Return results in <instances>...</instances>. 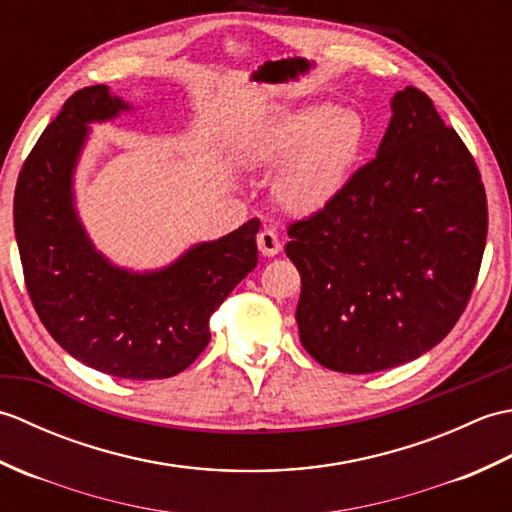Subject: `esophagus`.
Returning <instances> with one entry per match:
<instances>
[{"label":"esophagus","mask_w":512,"mask_h":512,"mask_svg":"<svg viewBox=\"0 0 512 512\" xmlns=\"http://www.w3.org/2000/svg\"><path fill=\"white\" fill-rule=\"evenodd\" d=\"M257 246H259V253H262L264 257H275V255H279V250H281L279 237L273 231L259 233L257 235Z\"/></svg>","instance_id":"1"}]
</instances>
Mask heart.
<instances>
[{
  "mask_svg": "<svg viewBox=\"0 0 512 512\" xmlns=\"http://www.w3.org/2000/svg\"><path fill=\"white\" fill-rule=\"evenodd\" d=\"M365 145V123L334 105H308L268 127L250 149V160L279 169L273 195L279 209L312 217L339 198Z\"/></svg>",
  "mask_w": 512,
  "mask_h": 512,
  "instance_id": "1",
  "label": "heart"
}]
</instances>
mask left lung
Masks as SVG:
<instances>
[{"label":"left lung","mask_w":512,"mask_h":512,"mask_svg":"<svg viewBox=\"0 0 512 512\" xmlns=\"http://www.w3.org/2000/svg\"><path fill=\"white\" fill-rule=\"evenodd\" d=\"M486 226L469 149L427 94L396 92L376 158L328 209L288 228L301 345L343 374L416 361L469 303Z\"/></svg>","instance_id":"left-lung-1"}]
</instances>
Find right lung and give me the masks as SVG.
Returning a JSON list of instances; mask_svg holds the SVG:
<instances>
[{"mask_svg":"<svg viewBox=\"0 0 512 512\" xmlns=\"http://www.w3.org/2000/svg\"><path fill=\"white\" fill-rule=\"evenodd\" d=\"M134 107L107 85L72 94L30 151L15 189V237L41 323L83 365L125 380L169 378L209 345V319L257 266L259 220L134 270L94 246L76 209V167L92 125Z\"/></svg>","mask_w":512,"mask_h":512,"instance_id":"right-lung-1","label":"right lung"}]
</instances>
